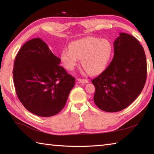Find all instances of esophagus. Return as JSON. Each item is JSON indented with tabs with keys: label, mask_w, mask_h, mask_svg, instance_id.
Instances as JSON below:
<instances>
[{
	"label": "esophagus",
	"mask_w": 154,
	"mask_h": 154,
	"mask_svg": "<svg viewBox=\"0 0 154 154\" xmlns=\"http://www.w3.org/2000/svg\"><path fill=\"white\" fill-rule=\"evenodd\" d=\"M77 80H78V82H79L81 83H87L88 82V79H80V78H79V79H77Z\"/></svg>",
	"instance_id": "1"
}]
</instances>
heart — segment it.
Masks as SVG:
<instances>
[{
    "instance_id": "heart-1",
    "label": "heart",
    "mask_w": 154,
    "mask_h": 154,
    "mask_svg": "<svg viewBox=\"0 0 154 154\" xmlns=\"http://www.w3.org/2000/svg\"><path fill=\"white\" fill-rule=\"evenodd\" d=\"M112 45L105 38L87 36L74 41L69 45V49H64L60 54L63 66L72 71L81 59L82 66L92 75L102 72L110 60Z\"/></svg>"
}]
</instances>
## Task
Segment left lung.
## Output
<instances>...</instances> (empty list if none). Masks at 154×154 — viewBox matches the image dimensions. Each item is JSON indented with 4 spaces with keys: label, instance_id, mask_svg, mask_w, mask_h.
Instances as JSON below:
<instances>
[{
    "label": "left lung",
    "instance_id": "1",
    "mask_svg": "<svg viewBox=\"0 0 154 154\" xmlns=\"http://www.w3.org/2000/svg\"><path fill=\"white\" fill-rule=\"evenodd\" d=\"M113 47L114 56L110 64L92 80L96 89V105L111 113L123 110L133 102L147 79L145 54L136 38L121 32Z\"/></svg>",
    "mask_w": 154,
    "mask_h": 154
}]
</instances>
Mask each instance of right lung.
Here are the masks:
<instances>
[{
  "instance_id": "add662e5",
  "label": "right lung",
  "mask_w": 154,
  "mask_h": 154,
  "mask_svg": "<svg viewBox=\"0 0 154 154\" xmlns=\"http://www.w3.org/2000/svg\"><path fill=\"white\" fill-rule=\"evenodd\" d=\"M60 61L40 38L27 41L15 57L13 76L16 94L36 116L58 113L74 87L75 77L60 66Z\"/></svg>"
}]
</instances>
